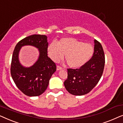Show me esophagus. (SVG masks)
Segmentation results:
<instances>
[{
	"label": "esophagus",
	"mask_w": 123,
	"mask_h": 123,
	"mask_svg": "<svg viewBox=\"0 0 123 123\" xmlns=\"http://www.w3.org/2000/svg\"><path fill=\"white\" fill-rule=\"evenodd\" d=\"M62 69V67H59V66H58H58L56 67V70H61Z\"/></svg>",
	"instance_id": "obj_1"
}]
</instances>
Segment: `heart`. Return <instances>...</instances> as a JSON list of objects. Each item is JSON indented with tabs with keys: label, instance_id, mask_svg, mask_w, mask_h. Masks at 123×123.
Masks as SVG:
<instances>
[{
	"label": "heart",
	"instance_id": "heart-1",
	"mask_svg": "<svg viewBox=\"0 0 123 123\" xmlns=\"http://www.w3.org/2000/svg\"><path fill=\"white\" fill-rule=\"evenodd\" d=\"M48 53L55 62L65 59L70 68H79L85 65L91 58L93 48L90 43H83L74 38H62L58 43L52 42L48 46Z\"/></svg>",
	"mask_w": 123,
	"mask_h": 123
}]
</instances>
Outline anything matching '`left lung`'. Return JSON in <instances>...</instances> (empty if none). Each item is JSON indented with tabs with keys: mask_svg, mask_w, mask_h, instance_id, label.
Returning a JSON list of instances; mask_svg holds the SVG:
<instances>
[{
	"mask_svg": "<svg viewBox=\"0 0 123 123\" xmlns=\"http://www.w3.org/2000/svg\"><path fill=\"white\" fill-rule=\"evenodd\" d=\"M94 53L92 58L79 69H68V78L64 82L70 94L82 96L90 92L98 83L103 73L105 55L102 45L94 40Z\"/></svg>",
	"mask_w": 123,
	"mask_h": 123,
	"instance_id": "8db88e82",
	"label": "left lung"
}]
</instances>
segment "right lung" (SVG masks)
Masks as SVG:
<instances>
[{"label": "right lung", "mask_w": 123, "mask_h": 123, "mask_svg": "<svg viewBox=\"0 0 123 123\" xmlns=\"http://www.w3.org/2000/svg\"><path fill=\"white\" fill-rule=\"evenodd\" d=\"M34 46L38 49L39 56L31 67L22 65L19 54L22 47ZM48 37L33 35L21 40L16 45L12 59L11 73L17 87L28 96H38L45 91L53 73L56 71L55 63L48 56Z\"/></svg>", "instance_id": "1"}]
</instances>
